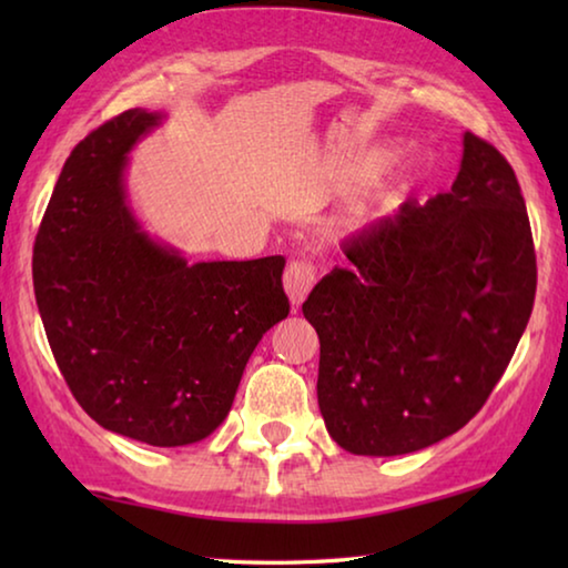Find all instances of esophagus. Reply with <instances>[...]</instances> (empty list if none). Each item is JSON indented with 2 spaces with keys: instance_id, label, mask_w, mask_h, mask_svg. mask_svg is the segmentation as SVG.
<instances>
[{
  "instance_id": "34e87169",
  "label": "esophagus",
  "mask_w": 568,
  "mask_h": 568,
  "mask_svg": "<svg viewBox=\"0 0 568 568\" xmlns=\"http://www.w3.org/2000/svg\"><path fill=\"white\" fill-rule=\"evenodd\" d=\"M315 283V267L305 261H293L285 267L283 275V287L287 297H291L293 305H301L305 301V295L311 293V287Z\"/></svg>"
}]
</instances>
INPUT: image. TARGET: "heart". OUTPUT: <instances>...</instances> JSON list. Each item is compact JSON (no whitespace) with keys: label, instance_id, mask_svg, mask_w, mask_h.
Instances as JSON below:
<instances>
[{"label":"heart","instance_id":"b5f03b06","mask_svg":"<svg viewBox=\"0 0 568 568\" xmlns=\"http://www.w3.org/2000/svg\"><path fill=\"white\" fill-rule=\"evenodd\" d=\"M388 160V150H378L376 152V155H373L371 158V162H368V168H365V175H373V172H376L381 165H383V162H386Z\"/></svg>","mask_w":568,"mask_h":568}]
</instances>
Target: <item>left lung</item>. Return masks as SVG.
Returning a JSON list of instances; mask_svg holds the SVG:
<instances>
[{
    "label": "left lung",
    "instance_id": "8db88e82",
    "mask_svg": "<svg viewBox=\"0 0 568 568\" xmlns=\"http://www.w3.org/2000/svg\"><path fill=\"white\" fill-rule=\"evenodd\" d=\"M348 265L313 287L318 406L355 456H403L456 434L491 396L531 318L536 255L501 152L464 132L454 187L355 230Z\"/></svg>",
    "mask_w": 568,
    "mask_h": 568
}]
</instances>
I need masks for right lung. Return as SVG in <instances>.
<instances>
[{"label": "right lung", "instance_id": "add662e5", "mask_svg": "<svg viewBox=\"0 0 568 568\" xmlns=\"http://www.w3.org/2000/svg\"><path fill=\"white\" fill-rule=\"evenodd\" d=\"M165 120L134 108L72 150L32 277L47 341L84 413L112 434L175 448L225 420L255 345L291 303L283 255L190 265L142 227L124 172Z\"/></svg>", "mask_w": 568, "mask_h": 568}]
</instances>
